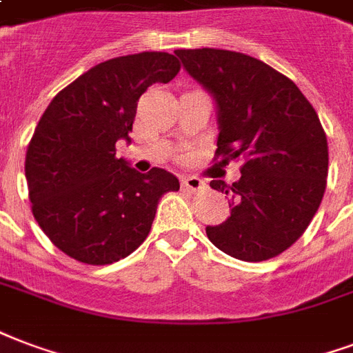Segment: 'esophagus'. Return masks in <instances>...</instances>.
Returning a JSON list of instances; mask_svg holds the SVG:
<instances>
[{
    "label": "esophagus",
    "mask_w": 353,
    "mask_h": 353,
    "mask_svg": "<svg viewBox=\"0 0 353 353\" xmlns=\"http://www.w3.org/2000/svg\"><path fill=\"white\" fill-rule=\"evenodd\" d=\"M182 186L186 188L188 192H201V190H205L206 184L201 179H197V176H184Z\"/></svg>",
    "instance_id": "34e87169"
}]
</instances>
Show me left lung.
Returning a JSON list of instances; mask_svg holds the SVG:
<instances>
[{
    "instance_id": "left-lung-1",
    "label": "left lung",
    "mask_w": 353,
    "mask_h": 353,
    "mask_svg": "<svg viewBox=\"0 0 353 353\" xmlns=\"http://www.w3.org/2000/svg\"><path fill=\"white\" fill-rule=\"evenodd\" d=\"M182 66L216 104L217 150L242 160L240 180L210 186L230 199V216L206 227L217 249L238 261L277 256L298 240L322 203L327 139L316 111L292 79L251 55L176 50Z\"/></svg>"
}]
</instances>
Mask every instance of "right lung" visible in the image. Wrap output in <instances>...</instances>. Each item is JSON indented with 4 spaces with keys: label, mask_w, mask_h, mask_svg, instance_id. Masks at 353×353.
Listing matches in <instances>:
<instances>
[{
    "label": "right lung",
    "mask_w": 353,
    "mask_h": 353,
    "mask_svg": "<svg viewBox=\"0 0 353 353\" xmlns=\"http://www.w3.org/2000/svg\"><path fill=\"white\" fill-rule=\"evenodd\" d=\"M179 70L165 52L104 61L57 92L41 117L26 154L29 201L68 256L92 266L128 256L148 236L161 195L179 192L165 169L143 174L115 156L117 141L130 143L139 97Z\"/></svg>",
    "instance_id": "right-lung-1"
}]
</instances>
